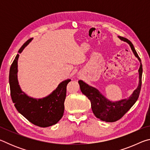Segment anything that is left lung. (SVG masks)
I'll return each instance as SVG.
<instances>
[{
    "label": "left lung",
    "instance_id": "8db88e82",
    "mask_svg": "<svg viewBox=\"0 0 150 150\" xmlns=\"http://www.w3.org/2000/svg\"><path fill=\"white\" fill-rule=\"evenodd\" d=\"M122 41L128 43L132 50L135 57L138 58L140 65L138 69L139 83L135 90L133 91L129 97L116 101H112L106 98L97 88L88 85L82 80L78 81L80 86L81 92L90 100L91 103V108L93 112L97 118L106 122H113L120 119L125 114L130 110L139 97L142 86V65L141 59L139 57L136 51L132 42L125 38L118 36Z\"/></svg>",
    "mask_w": 150,
    "mask_h": 150
}]
</instances>
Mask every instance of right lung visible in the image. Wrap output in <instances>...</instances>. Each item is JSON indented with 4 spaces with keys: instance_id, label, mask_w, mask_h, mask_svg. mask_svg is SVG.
<instances>
[{
    "instance_id": "1",
    "label": "right lung",
    "mask_w": 150,
    "mask_h": 150,
    "mask_svg": "<svg viewBox=\"0 0 150 150\" xmlns=\"http://www.w3.org/2000/svg\"><path fill=\"white\" fill-rule=\"evenodd\" d=\"M33 38L28 40L20 48V54ZM19 54L12 63L9 72V84L12 102L18 112L34 125L45 128L54 125L62 118L64 112L66 87L71 79L61 82L50 95L43 98L31 97L22 91L18 80V60Z\"/></svg>"
}]
</instances>
